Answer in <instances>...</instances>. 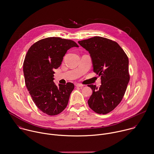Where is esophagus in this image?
<instances>
[{
  "instance_id": "obj_1",
  "label": "esophagus",
  "mask_w": 154,
  "mask_h": 154,
  "mask_svg": "<svg viewBox=\"0 0 154 154\" xmlns=\"http://www.w3.org/2000/svg\"><path fill=\"white\" fill-rule=\"evenodd\" d=\"M75 86H76V87H83V86L84 85H82V84H80V83H77V84H76L75 85Z\"/></svg>"
}]
</instances>
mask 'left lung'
<instances>
[{"label": "left lung", "mask_w": 154, "mask_h": 154, "mask_svg": "<svg viewBox=\"0 0 154 154\" xmlns=\"http://www.w3.org/2000/svg\"><path fill=\"white\" fill-rule=\"evenodd\" d=\"M78 43L89 51L93 71L101 76L99 88L88 85L93 91L89 106L97 114H108L120 103L127 89L128 58L117 42L105 37L95 36Z\"/></svg>", "instance_id": "left-lung-1"}]
</instances>
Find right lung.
Listing matches in <instances>:
<instances>
[{
  "mask_svg": "<svg viewBox=\"0 0 154 154\" xmlns=\"http://www.w3.org/2000/svg\"><path fill=\"white\" fill-rule=\"evenodd\" d=\"M79 47L74 41L61 37H48L34 43L23 63L26 87L37 108L49 116H56L66 107L73 83L59 85L53 82L54 69L61 64L66 51Z\"/></svg>",
  "mask_w": 154,
  "mask_h": 154,
  "instance_id": "right-lung-1",
  "label": "right lung"
}]
</instances>
